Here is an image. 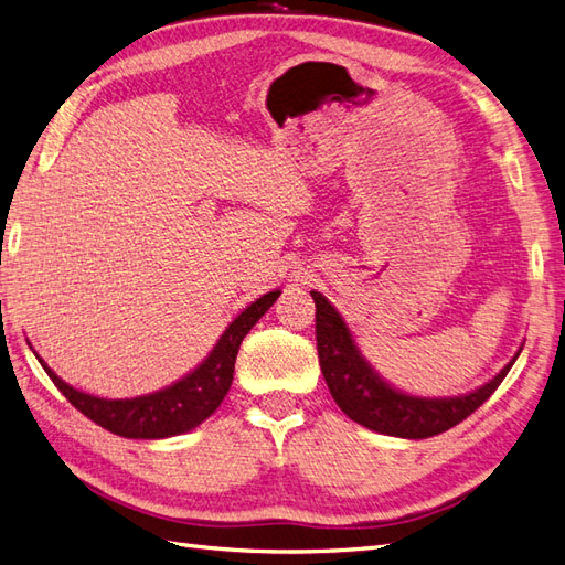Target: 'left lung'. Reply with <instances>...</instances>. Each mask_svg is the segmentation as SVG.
<instances>
[{
	"label": "left lung",
	"instance_id": "obj_1",
	"mask_svg": "<svg viewBox=\"0 0 565 565\" xmlns=\"http://www.w3.org/2000/svg\"><path fill=\"white\" fill-rule=\"evenodd\" d=\"M316 301V341L322 377L328 382L334 403L344 413L372 431L398 438H429L452 429L476 413L502 384L519 353L509 365L481 388L455 398H417L388 386L358 351L351 330L334 306L320 292Z\"/></svg>",
	"mask_w": 565,
	"mask_h": 565
}]
</instances>
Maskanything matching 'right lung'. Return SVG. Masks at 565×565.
<instances>
[{
  "mask_svg": "<svg viewBox=\"0 0 565 565\" xmlns=\"http://www.w3.org/2000/svg\"><path fill=\"white\" fill-rule=\"evenodd\" d=\"M278 297L280 289L249 303L247 309L228 324L226 332L221 334L214 351L207 355V361L195 367L181 382L150 393V396L125 401L96 398L89 396V393L73 388L71 384H65L58 374H54L49 370V365H44V361L40 363L63 396L71 401L84 417H89L98 426H104L110 434L125 438L179 436L183 431L195 429V426L207 419L221 405V401L226 398L233 382L237 349H241L243 339L254 328L256 320L276 303Z\"/></svg>",
  "mask_w": 565,
  "mask_h": 565,
  "instance_id": "obj_1",
  "label": "right lung"
}]
</instances>
